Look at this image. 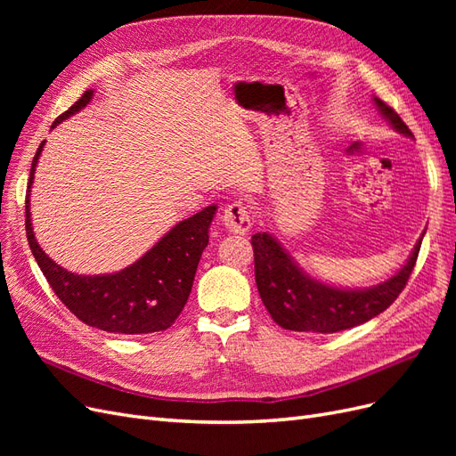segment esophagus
Here are the masks:
<instances>
[{
  "label": "esophagus",
  "mask_w": 456,
  "mask_h": 456,
  "mask_svg": "<svg viewBox=\"0 0 456 456\" xmlns=\"http://www.w3.org/2000/svg\"><path fill=\"white\" fill-rule=\"evenodd\" d=\"M223 223L232 233L245 236L251 230V213L243 201H233L224 209Z\"/></svg>",
  "instance_id": "1"
}]
</instances>
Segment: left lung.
I'll use <instances>...</instances> for the list:
<instances>
[{
	"instance_id": "left-lung-1",
	"label": "left lung",
	"mask_w": 456,
	"mask_h": 456,
	"mask_svg": "<svg viewBox=\"0 0 456 456\" xmlns=\"http://www.w3.org/2000/svg\"><path fill=\"white\" fill-rule=\"evenodd\" d=\"M372 101L397 133L412 139L403 119L388 104L377 96H372ZM422 238L424 232L405 265L390 280L365 289H350L312 278L272 233L258 232L251 238L258 295L272 320L289 330H312L325 335L362 325L388 308L403 291L415 268Z\"/></svg>"
}]
</instances>
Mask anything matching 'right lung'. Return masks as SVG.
I'll list each match as a JSON object with an SVG mask.
<instances>
[{"instance_id": "obj_1", "label": "right lung", "mask_w": 456, "mask_h": 456, "mask_svg": "<svg viewBox=\"0 0 456 456\" xmlns=\"http://www.w3.org/2000/svg\"><path fill=\"white\" fill-rule=\"evenodd\" d=\"M93 89L54 119L51 129L77 114L93 99ZM45 141L32 159L28 190H26V238L45 280L62 305L77 320L106 333L148 335L169 329L181 315L190 297L201 253L209 243V226L216 205L205 207L194 216L175 224L165 236L131 266L114 273L84 275L68 272L41 249L30 218V188L36 165Z\"/></svg>"}]
</instances>
